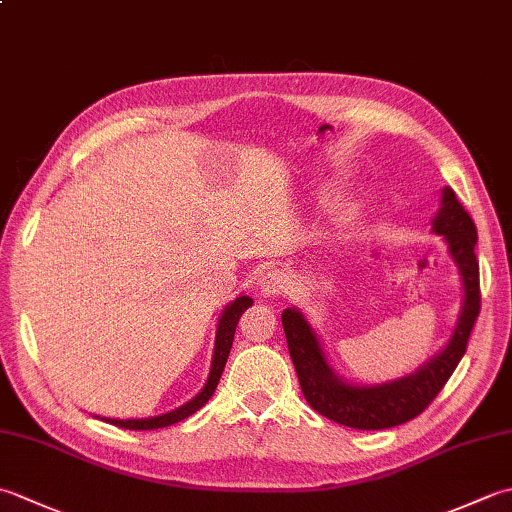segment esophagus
Masks as SVG:
<instances>
[{"instance_id": "1", "label": "esophagus", "mask_w": 512, "mask_h": 512, "mask_svg": "<svg viewBox=\"0 0 512 512\" xmlns=\"http://www.w3.org/2000/svg\"><path fill=\"white\" fill-rule=\"evenodd\" d=\"M259 288H262L264 295H281L288 288V277L281 270H268L264 277L259 279Z\"/></svg>"}]
</instances>
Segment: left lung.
Listing matches in <instances>:
<instances>
[{
	"mask_svg": "<svg viewBox=\"0 0 512 512\" xmlns=\"http://www.w3.org/2000/svg\"><path fill=\"white\" fill-rule=\"evenodd\" d=\"M442 206L433 217V233L444 235L455 266L460 270L464 303L449 345L427 365L405 378L383 385H352L332 372L312 325L297 308L281 312L288 352L297 369L299 385L308 405L352 429H389L409 422L427 409L462 361L471 330L480 314V264L475 257L477 228L471 215L455 198L453 189H442Z\"/></svg>",
	"mask_w": 512,
	"mask_h": 512,
	"instance_id": "obj_1",
	"label": "left lung"
}]
</instances>
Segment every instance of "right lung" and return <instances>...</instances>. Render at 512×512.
I'll list each match as a JSON object with an SVG mask.
<instances>
[{"label": "right lung", "instance_id": "add662e5", "mask_svg": "<svg viewBox=\"0 0 512 512\" xmlns=\"http://www.w3.org/2000/svg\"><path fill=\"white\" fill-rule=\"evenodd\" d=\"M253 306V299L242 295L237 297L233 303H228L224 308L220 323H217V332H215V350H213V361H211V372L209 378H206V385L202 387V391L193 400H189L187 405H182L178 409H173L169 413H162V416H151V418H132V420H116V418H103L105 422L116 424V427L123 429H132V431H149V429H162V427H171L184 418H189L191 413H195L198 409H202L209 398L213 396V391L220 383V376L224 372L226 358L231 354V345H233V336H235V328L237 321L242 314Z\"/></svg>", "mask_w": 512, "mask_h": 512}]
</instances>
